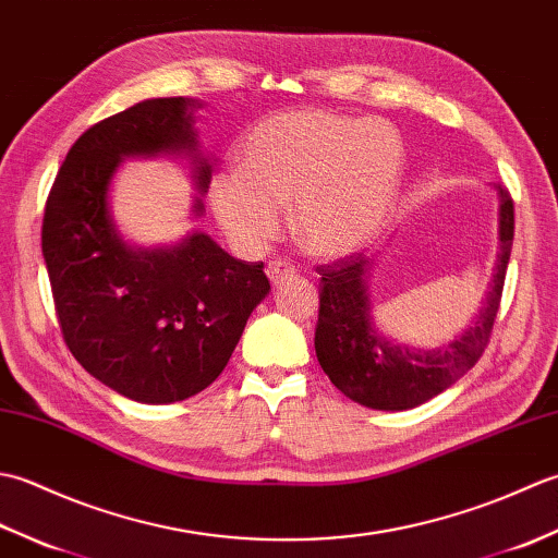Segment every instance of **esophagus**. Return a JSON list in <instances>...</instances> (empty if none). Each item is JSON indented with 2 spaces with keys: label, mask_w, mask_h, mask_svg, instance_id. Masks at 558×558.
<instances>
[{
  "label": "esophagus",
  "mask_w": 558,
  "mask_h": 558,
  "mask_svg": "<svg viewBox=\"0 0 558 558\" xmlns=\"http://www.w3.org/2000/svg\"><path fill=\"white\" fill-rule=\"evenodd\" d=\"M294 270L298 268L286 264V260H270V264L266 266V276L270 278V282H280V280L294 276Z\"/></svg>",
  "instance_id": "34e87169"
}]
</instances>
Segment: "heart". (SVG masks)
<instances>
[{
    "mask_svg": "<svg viewBox=\"0 0 558 558\" xmlns=\"http://www.w3.org/2000/svg\"><path fill=\"white\" fill-rule=\"evenodd\" d=\"M405 174V144L386 120L324 108L266 117L240 146V170L210 182V210L242 252L278 234L290 205L298 242L314 256L357 252L388 222Z\"/></svg>",
    "mask_w": 558,
    "mask_h": 558,
    "instance_id": "obj_1",
    "label": "heart"
}]
</instances>
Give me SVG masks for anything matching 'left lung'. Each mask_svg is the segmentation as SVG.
Masks as SVG:
<instances>
[{"label":"left lung","mask_w":558,"mask_h":558,"mask_svg":"<svg viewBox=\"0 0 558 558\" xmlns=\"http://www.w3.org/2000/svg\"><path fill=\"white\" fill-rule=\"evenodd\" d=\"M494 189L499 196V256L492 288L472 326L444 348L414 350L378 333L369 294L374 258L352 254L318 266L316 357L330 384L350 400L372 410H410L453 386L477 364L499 314L513 246V198L501 184Z\"/></svg>","instance_id":"8db88e82"}]
</instances>
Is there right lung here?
Instances as JSON below:
<instances>
[{
	"instance_id": "obj_1",
	"label": "right lung",
	"mask_w": 558,
	"mask_h": 558,
	"mask_svg": "<svg viewBox=\"0 0 558 558\" xmlns=\"http://www.w3.org/2000/svg\"><path fill=\"white\" fill-rule=\"evenodd\" d=\"M194 108L192 98H153L93 124L45 204L43 256L66 348L100 384L150 405L216 381L270 292L264 260L234 258L204 232L158 248H136L117 232L108 194L124 158L184 153L198 194L208 189ZM194 216H204L198 196Z\"/></svg>"
}]
</instances>
